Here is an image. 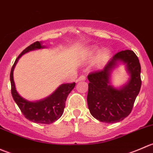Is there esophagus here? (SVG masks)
<instances>
[{"label":"esophagus","mask_w":153,"mask_h":153,"mask_svg":"<svg viewBox=\"0 0 153 153\" xmlns=\"http://www.w3.org/2000/svg\"><path fill=\"white\" fill-rule=\"evenodd\" d=\"M86 80V77L84 76V75H81V76L78 77V81H85Z\"/></svg>","instance_id":"esophagus-1"}]
</instances>
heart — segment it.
Masks as SVG:
<instances>
[{
    "label": "heart",
    "mask_w": 153,
    "mask_h": 153,
    "mask_svg": "<svg viewBox=\"0 0 153 153\" xmlns=\"http://www.w3.org/2000/svg\"><path fill=\"white\" fill-rule=\"evenodd\" d=\"M100 52V49L99 48H97V47H94L92 49H90L89 51V55H95V54L98 53ZM111 55V51L109 49H102L100 52V54L98 55V64H104L105 63L106 61H108V59L109 58Z\"/></svg>",
    "instance_id": "obj_1"
}]
</instances>
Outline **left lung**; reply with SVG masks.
Here are the masks:
<instances>
[{
	"label": "left lung",
	"instance_id": "obj_1",
	"mask_svg": "<svg viewBox=\"0 0 153 153\" xmlns=\"http://www.w3.org/2000/svg\"><path fill=\"white\" fill-rule=\"evenodd\" d=\"M124 64L128 81L119 88L112 84V73ZM87 104L91 115L107 124L119 122L129 115L141 86V65L133 51L115 54L101 70L89 74Z\"/></svg>",
	"mask_w": 153,
	"mask_h": 153
}]
</instances>
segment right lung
Instances as JSON below:
<instances>
[{
    "instance_id": "1",
    "label": "right lung",
    "mask_w": 153,
    "mask_h": 153,
    "mask_svg": "<svg viewBox=\"0 0 153 153\" xmlns=\"http://www.w3.org/2000/svg\"><path fill=\"white\" fill-rule=\"evenodd\" d=\"M47 48L41 41H36L26 48L17 58L10 72L12 95L26 118L38 124H49L59 119L63 115L68 95L74 89L75 83L61 84L51 95L38 101H29L23 98L17 91L14 81L13 72L19 58L30 51Z\"/></svg>"
}]
</instances>
